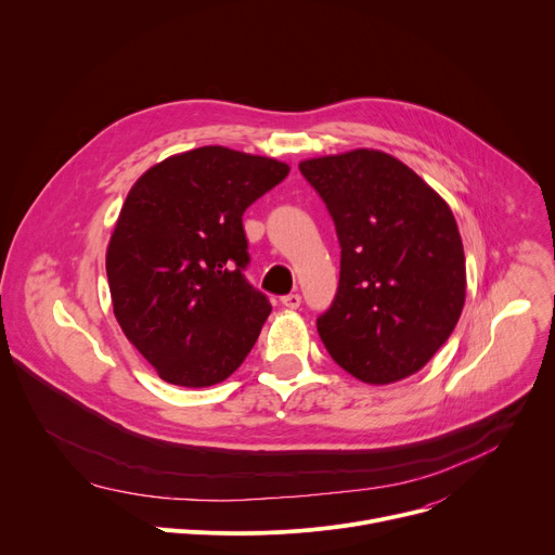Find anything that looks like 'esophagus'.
I'll list each match as a JSON object with an SVG mask.
<instances>
[{
    "label": "esophagus",
    "mask_w": 555,
    "mask_h": 555,
    "mask_svg": "<svg viewBox=\"0 0 555 555\" xmlns=\"http://www.w3.org/2000/svg\"><path fill=\"white\" fill-rule=\"evenodd\" d=\"M281 302H283L287 309H298L300 302H302V298H300V294H287V296L281 298Z\"/></svg>",
    "instance_id": "obj_1"
}]
</instances>
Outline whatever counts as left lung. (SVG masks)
Returning <instances> with one entry per match:
<instances>
[{"label":"left lung","mask_w":555,"mask_h":555,"mask_svg":"<svg viewBox=\"0 0 555 555\" xmlns=\"http://www.w3.org/2000/svg\"><path fill=\"white\" fill-rule=\"evenodd\" d=\"M334 219L340 281L315 327L366 384L420 371L465 302V255L450 206L404 163L356 149L298 165Z\"/></svg>","instance_id":"left-lung-1"}]
</instances>
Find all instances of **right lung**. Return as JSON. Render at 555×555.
Segmentation results:
<instances>
[{"label": "right lung", "instance_id": "1", "mask_svg": "<svg viewBox=\"0 0 555 555\" xmlns=\"http://www.w3.org/2000/svg\"><path fill=\"white\" fill-rule=\"evenodd\" d=\"M263 155L199 146L129 191L107 248L114 313L165 382L212 386L240 369L272 305L244 276V212L285 180Z\"/></svg>", "mask_w": 555, "mask_h": 555}]
</instances>
